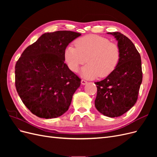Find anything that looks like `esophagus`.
<instances>
[{
	"mask_svg": "<svg viewBox=\"0 0 157 157\" xmlns=\"http://www.w3.org/2000/svg\"><path fill=\"white\" fill-rule=\"evenodd\" d=\"M81 84H82V85L86 84H87V81H86V80H84V79H82V80H81Z\"/></svg>",
	"mask_w": 157,
	"mask_h": 157,
	"instance_id": "1",
	"label": "esophagus"
}]
</instances>
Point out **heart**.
Instances as JSON below:
<instances>
[{"instance_id": "b5f03b06", "label": "heart", "mask_w": 157, "mask_h": 157, "mask_svg": "<svg viewBox=\"0 0 157 157\" xmlns=\"http://www.w3.org/2000/svg\"><path fill=\"white\" fill-rule=\"evenodd\" d=\"M75 46L69 45L64 52V59L69 69L77 72L86 60L81 74L88 79L106 77L118 66L121 57L120 47L105 37L89 35L75 41Z\"/></svg>"}]
</instances>
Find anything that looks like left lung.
Instances as JSON below:
<instances>
[{"label": "left lung", "mask_w": 157, "mask_h": 157, "mask_svg": "<svg viewBox=\"0 0 157 157\" xmlns=\"http://www.w3.org/2000/svg\"><path fill=\"white\" fill-rule=\"evenodd\" d=\"M107 33L116 38L121 57L111 75L95 82L97 85L95 106L105 116L117 117L130 110L136 103L143 73L141 56L133 42L119 32Z\"/></svg>", "instance_id": "obj_1"}]
</instances>
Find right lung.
I'll return each instance as SVG.
<instances>
[{
	"instance_id": "1",
	"label": "right lung",
	"mask_w": 157,
	"mask_h": 157,
	"mask_svg": "<svg viewBox=\"0 0 157 157\" xmlns=\"http://www.w3.org/2000/svg\"><path fill=\"white\" fill-rule=\"evenodd\" d=\"M80 35L71 31L44 33L27 47L17 61L16 90L36 116L57 118L68 110L81 80L65 63L64 52Z\"/></svg>"
}]
</instances>
